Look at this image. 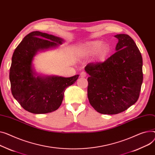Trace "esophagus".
<instances>
[{"label": "esophagus", "instance_id": "esophagus-1", "mask_svg": "<svg viewBox=\"0 0 155 155\" xmlns=\"http://www.w3.org/2000/svg\"><path fill=\"white\" fill-rule=\"evenodd\" d=\"M80 75V77H81V78H85L87 76V74L85 71H81Z\"/></svg>", "mask_w": 155, "mask_h": 155}]
</instances>
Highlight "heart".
I'll list each match as a JSON object with an SVG mask.
<instances>
[{
    "label": "heart",
    "instance_id": "b5f03b06",
    "mask_svg": "<svg viewBox=\"0 0 155 155\" xmlns=\"http://www.w3.org/2000/svg\"><path fill=\"white\" fill-rule=\"evenodd\" d=\"M110 44L104 41L97 40L90 41L81 45L78 50V55L80 57H87L97 53V61L98 62L104 61L111 51Z\"/></svg>",
    "mask_w": 155,
    "mask_h": 155
}]
</instances>
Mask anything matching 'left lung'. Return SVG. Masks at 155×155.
I'll list each match as a JSON object with an SVG mask.
<instances>
[{"label":"left lung","instance_id":"1","mask_svg":"<svg viewBox=\"0 0 155 155\" xmlns=\"http://www.w3.org/2000/svg\"><path fill=\"white\" fill-rule=\"evenodd\" d=\"M114 37L116 52L104 63L85 67L89 102L101 114H118L135 104L143 83V59L135 42L127 34Z\"/></svg>","mask_w":155,"mask_h":155}]
</instances>
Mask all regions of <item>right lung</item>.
I'll list each match as a JSON object with an SVG mask.
<instances>
[{"instance_id":"1","label":"right lung","mask_w":155,"mask_h":155,"mask_svg":"<svg viewBox=\"0 0 155 155\" xmlns=\"http://www.w3.org/2000/svg\"><path fill=\"white\" fill-rule=\"evenodd\" d=\"M64 42L60 37L34 31L15 48L9 75L12 94L27 111L44 114L57 110L66 88L78 79L79 75L65 78L40 74L35 69L34 60L39 52L58 48Z\"/></svg>"}]
</instances>
